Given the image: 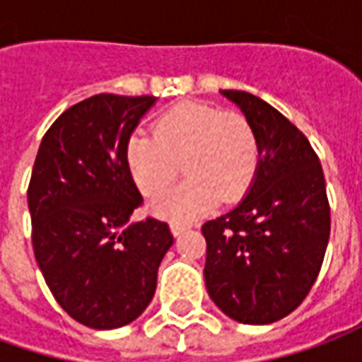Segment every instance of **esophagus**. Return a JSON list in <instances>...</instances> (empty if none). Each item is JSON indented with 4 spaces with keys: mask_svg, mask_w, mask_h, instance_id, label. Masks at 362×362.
I'll return each instance as SVG.
<instances>
[{
    "mask_svg": "<svg viewBox=\"0 0 362 362\" xmlns=\"http://www.w3.org/2000/svg\"><path fill=\"white\" fill-rule=\"evenodd\" d=\"M189 225H186V223H170V230H173L174 236H180L184 230H188Z\"/></svg>",
    "mask_w": 362,
    "mask_h": 362,
    "instance_id": "obj_1",
    "label": "esophagus"
}]
</instances>
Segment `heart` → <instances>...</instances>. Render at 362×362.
<instances>
[{"mask_svg": "<svg viewBox=\"0 0 362 362\" xmlns=\"http://www.w3.org/2000/svg\"><path fill=\"white\" fill-rule=\"evenodd\" d=\"M256 132L238 112L184 103L155 122L153 137L132 135L126 165L143 196H155L180 170L188 178L151 202L160 219L189 221L219 202H235L246 194L258 170Z\"/></svg>", "mask_w": 362, "mask_h": 362, "instance_id": "obj_1", "label": "heart"}]
</instances>
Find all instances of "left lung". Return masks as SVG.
<instances>
[{
  "mask_svg": "<svg viewBox=\"0 0 362 362\" xmlns=\"http://www.w3.org/2000/svg\"><path fill=\"white\" fill-rule=\"evenodd\" d=\"M256 132L258 170L235 209L207 221L205 287L223 314L264 326L310 293L329 240L326 180L296 126L258 96L221 90Z\"/></svg>",
  "mask_w": 362,
  "mask_h": 362,
  "instance_id": "1",
  "label": "left lung"
}]
</instances>
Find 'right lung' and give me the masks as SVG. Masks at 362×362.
<instances>
[{
	"instance_id": "obj_1",
	"label": "right lung",
	"mask_w": 362,
	"mask_h": 362,
	"mask_svg": "<svg viewBox=\"0 0 362 362\" xmlns=\"http://www.w3.org/2000/svg\"><path fill=\"white\" fill-rule=\"evenodd\" d=\"M155 96L95 95L42 137L28 184L33 248L64 310L93 329L139 318L174 238L166 223L129 221L143 197L126 145Z\"/></svg>"
}]
</instances>
